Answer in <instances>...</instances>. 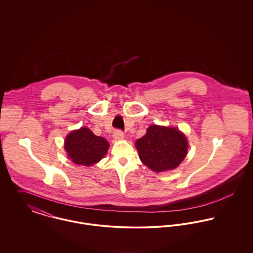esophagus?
Masks as SVG:
<instances>
[{
    "label": "esophagus",
    "mask_w": 253,
    "mask_h": 253,
    "mask_svg": "<svg viewBox=\"0 0 253 253\" xmlns=\"http://www.w3.org/2000/svg\"><path fill=\"white\" fill-rule=\"evenodd\" d=\"M124 136H125V133L122 130H120V129L115 130L114 133H113V138L115 140H122L124 138Z\"/></svg>",
    "instance_id": "esophagus-1"
}]
</instances>
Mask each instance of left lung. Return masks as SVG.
Returning <instances> with one entry per match:
<instances>
[{
    "label": "left lung",
    "mask_w": 253,
    "mask_h": 253,
    "mask_svg": "<svg viewBox=\"0 0 253 253\" xmlns=\"http://www.w3.org/2000/svg\"><path fill=\"white\" fill-rule=\"evenodd\" d=\"M141 162L153 171L177 168L188 152L186 136L175 127L151 126L135 142Z\"/></svg>",
    "instance_id": "1"
}]
</instances>
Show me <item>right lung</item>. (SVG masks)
<instances>
[{
	"mask_svg": "<svg viewBox=\"0 0 253 253\" xmlns=\"http://www.w3.org/2000/svg\"><path fill=\"white\" fill-rule=\"evenodd\" d=\"M64 148L74 164L89 167L106 155L109 143L105 138L93 134L87 127H81L67 135Z\"/></svg>",
	"mask_w": 253,
	"mask_h": 253,
	"instance_id": "1",
	"label": "right lung"
}]
</instances>
